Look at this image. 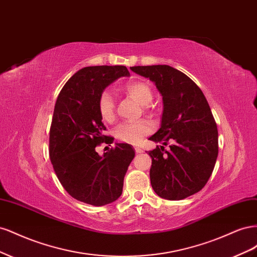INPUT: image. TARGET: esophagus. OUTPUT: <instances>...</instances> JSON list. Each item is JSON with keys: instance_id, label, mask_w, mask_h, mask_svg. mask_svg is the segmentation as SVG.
<instances>
[{"instance_id": "34e87169", "label": "esophagus", "mask_w": 257, "mask_h": 257, "mask_svg": "<svg viewBox=\"0 0 257 257\" xmlns=\"http://www.w3.org/2000/svg\"><path fill=\"white\" fill-rule=\"evenodd\" d=\"M135 152H136V153H143V152H144V150L142 149V148L135 147Z\"/></svg>"}]
</instances>
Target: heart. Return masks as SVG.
<instances>
[{"instance_id":"b5f03b06","label":"heart","mask_w":257,"mask_h":257,"mask_svg":"<svg viewBox=\"0 0 257 257\" xmlns=\"http://www.w3.org/2000/svg\"><path fill=\"white\" fill-rule=\"evenodd\" d=\"M124 92L127 95L136 99L137 102L143 105V109L147 113H151L150 103L153 99V92L151 88L146 82L133 81L125 84L123 88ZM97 110L100 118L104 122L112 123L115 121V100L110 92L103 91L100 93L97 99ZM152 131L151 124L141 120L136 122H125L122 123L114 130V137L120 142L137 145L142 139L149 135Z\"/></svg>"}]
</instances>
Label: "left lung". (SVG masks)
Segmentation results:
<instances>
[{
  "mask_svg": "<svg viewBox=\"0 0 257 257\" xmlns=\"http://www.w3.org/2000/svg\"><path fill=\"white\" fill-rule=\"evenodd\" d=\"M149 78L163 96L160 130L149 139L159 146L152 159L150 181L162 198L180 200L199 192L211 176L219 153L217 127L203 91L190 77L168 65L131 67Z\"/></svg>",
  "mask_w": 257,
  "mask_h": 257,
  "instance_id": "obj_1",
  "label": "left lung"
}]
</instances>
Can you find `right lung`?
Here are the masks:
<instances>
[{"label": "right lung", "mask_w": 257, "mask_h": 257, "mask_svg": "<svg viewBox=\"0 0 257 257\" xmlns=\"http://www.w3.org/2000/svg\"><path fill=\"white\" fill-rule=\"evenodd\" d=\"M123 76L130 73L122 65L83 67L64 84L54 106L49 132L54 173L69 195L92 206L110 204L121 196L124 176L135 157L127 144H116L103 157L95 150L113 141L103 134L98 96Z\"/></svg>", "instance_id": "obj_1"}]
</instances>
